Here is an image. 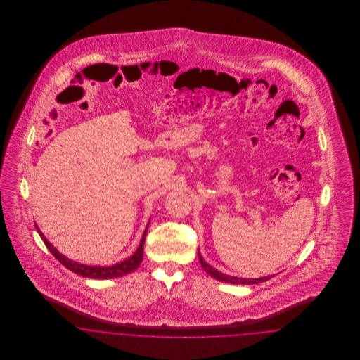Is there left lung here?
<instances>
[{
    "mask_svg": "<svg viewBox=\"0 0 360 360\" xmlns=\"http://www.w3.org/2000/svg\"><path fill=\"white\" fill-rule=\"evenodd\" d=\"M198 257H200V262H201V264H202V267H204V270H205L207 274L213 276L214 279L220 281V282H225V283H232V285H255V283H259V282H266V281H269V279H271L274 276V275H267V276H260V278H238V276L224 274L221 271L213 269L209 263H206L205 259L202 257L201 252H200V250H198Z\"/></svg>",
    "mask_w": 360,
    "mask_h": 360,
    "instance_id": "1",
    "label": "left lung"
}]
</instances>
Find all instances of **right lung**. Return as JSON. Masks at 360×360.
I'll return each instance as SVG.
<instances>
[{"mask_svg":"<svg viewBox=\"0 0 360 360\" xmlns=\"http://www.w3.org/2000/svg\"><path fill=\"white\" fill-rule=\"evenodd\" d=\"M148 225H150V223L147 224V226H146V231L143 233V238L140 240V244H139L135 254L131 255L128 259L121 260L120 263L113 264V266H89V264H82V263H78L75 260H71L69 257H65L63 254H60L52 245L51 243L46 239V236L43 235V232L39 229L37 225H36V228H37V232H39L40 238L44 241L46 247L50 250L52 255L56 257L66 269H69L70 271H72L75 274L82 275L85 278H91V279H110V278H119L122 275L129 274V273L135 271L137 267L140 266V263L143 260V254H144V241H146Z\"/></svg>","mask_w":360,"mask_h":360,"instance_id":"1","label":"right lung"}]
</instances>
